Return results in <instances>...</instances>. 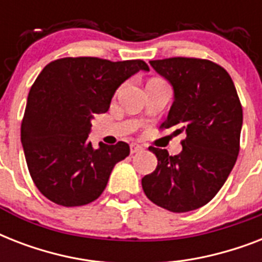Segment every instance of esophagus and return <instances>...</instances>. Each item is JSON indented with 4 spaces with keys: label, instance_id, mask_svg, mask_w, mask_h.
I'll return each mask as SVG.
<instances>
[{
    "label": "esophagus",
    "instance_id": "1",
    "mask_svg": "<svg viewBox=\"0 0 262 262\" xmlns=\"http://www.w3.org/2000/svg\"><path fill=\"white\" fill-rule=\"evenodd\" d=\"M144 149L143 145H140V144H132L130 145V154L133 155V154H139V152H141Z\"/></svg>",
    "mask_w": 262,
    "mask_h": 262
}]
</instances>
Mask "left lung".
Returning a JSON list of instances; mask_svg holds the SVG:
<instances>
[{"label": "left lung", "instance_id": "obj_1", "mask_svg": "<svg viewBox=\"0 0 262 262\" xmlns=\"http://www.w3.org/2000/svg\"><path fill=\"white\" fill-rule=\"evenodd\" d=\"M174 91L164 129L185 132L182 151L149 147L155 171L141 179L152 203L171 212H189L208 204L222 189L239 154L244 114L235 85L226 69L208 59L149 61Z\"/></svg>", "mask_w": 262, "mask_h": 262}]
</instances>
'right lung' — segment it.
Instances as JSON below:
<instances>
[{
    "mask_svg": "<svg viewBox=\"0 0 262 262\" xmlns=\"http://www.w3.org/2000/svg\"><path fill=\"white\" fill-rule=\"evenodd\" d=\"M141 59L111 62L95 57L61 58L45 67L31 87L21 122V144L31 178L45 197L62 207L98 199L129 145L88 141L91 121L106 113L115 91L137 72Z\"/></svg>",
    "mask_w": 262,
    "mask_h": 262,
    "instance_id": "right-lung-1",
    "label": "right lung"
}]
</instances>
